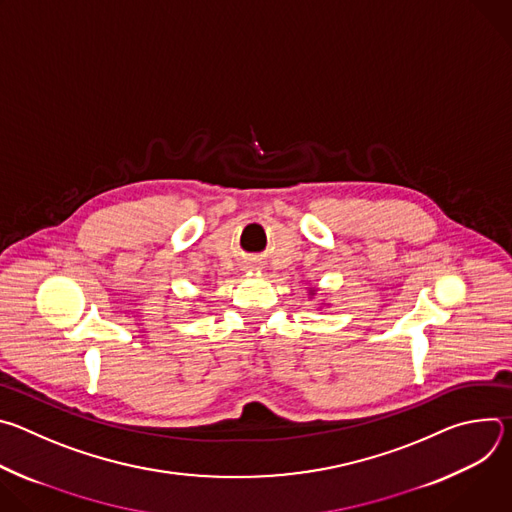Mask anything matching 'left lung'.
<instances>
[{
	"label": "left lung",
	"instance_id": "obj_1",
	"mask_svg": "<svg viewBox=\"0 0 512 512\" xmlns=\"http://www.w3.org/2000/svg\"><path fill=\"white\" fill-rule=\"evenodd\" d=\"M316 294H318V287H312V285H310V287H308V298L314 300ZM324 306H326V304H324ZM320 310H322V308H320Z\"/></svg>",
	"mask_w": 512,
	"mask_h": 512
}]
</instances>
